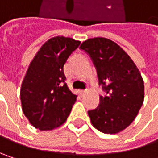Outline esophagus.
<instances>
[{
	"instance_id": "1",
	"label": "esophagus",
	"mask_w": 158,
	"mask_h": 158,
	"mask_svg": "<svg viewBox=\"0 0 158 158\" xmlns=\"http://www.w3.org/2000/svg\"><path fill=\"white\" fill-rule=\"evenodd\" d=\"M86 92H87V90H86V89H84V90H83V89H82V90H79V94H80L81 96H83Z\"/></svg>"
}]
</instances>
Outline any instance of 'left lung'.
Instances as JSON below:
<instances>
[{
  "label": "left lung",
  "instance_id": "8db88e82",
  "mask_svg": "<svg viewBox=\"0 0 158 158\" xmlns=\"http://www.w3.org/2000/svg\"><path fill=\"white\" fill-rule=\"evenodd\" d=\"M79 48L91 57L106 92L100 97L99 106L88 111L90 122L102 133L118 134L133 123L143 105L141 73L128 54L108 38H89Z\"/></svg>",
  "mask_w": 158,
  "mask_h": 158
}]
</instances>
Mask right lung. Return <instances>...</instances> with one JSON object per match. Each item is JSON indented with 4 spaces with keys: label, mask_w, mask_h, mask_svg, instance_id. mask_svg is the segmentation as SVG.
I'll return each mask as SVG.
<instances>
[{
    "label": "right lung",
    "mask_w": 158,
    "mask_h": 158,
    "mask_svg": "<svg viewBox=\"0 0 158 158\" xmlns=\"http://www.w3.org/2000/svg\"><path fill=\"white\" fill-rule=\"evenodd\" d=\"M80 41L56 36L48 40L31 61L21 86L23 112L40 131L62 125L77 101L67 83L64 65Z\"/></svg>",
    "instance_id": "1"
}]
</instances>
